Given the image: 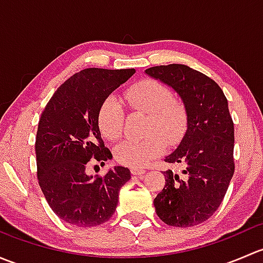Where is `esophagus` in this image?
<instances>
[{"instance_id": "1", "label": "esophagus", "mask_w": 263, "mask_h": 263, "mask_svg": "<svg viewBox=\"0 0 263 263\" xmlns=\"http://www.w3.org/2000/svg\"><path fill=\"white\" fill-rule=\"evenodd\" d=\"M131 173L134 174V176H142V174L145 173V169L137 168V166H132V168H131Z\"/></svg>"}]
</instances>
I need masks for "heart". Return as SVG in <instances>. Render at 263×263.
<instances>
[{"label": "heart", "instance_id": "heart-1", "mask_svg": "<svg viewBox=\"0 0 263 263\" xmlns=\"http://www.w3.org/2000/svg\"><path fill=\"white\" fill-rule=\"evenodd\" d=\"M126 100L135 110L147 115L142 140H124L115 150L116 160L123 165L142 166L169 146L178 144L185 134L188 113L184 104L174 99L166 85L156 80H142L132 85ZM123 107L116 97H108L98 112V127L107 140L115 141L123 131Z\"/></svg>", "mask_w": 263, "mask_h": 263}]
</instances>
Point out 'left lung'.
I'll use <instances>...</instances> for the list:
<instances>
[{"instance_id":"obj_1","label":"left lung","mask_w":263,"mask_h":263,"mask_svg":"<svg viewBox=\"0 0 263 263\" xmlns=\"http://www.w3.org/2000/svg\"><path fill=\"white\" fill-rule=\"evenodd\" d=\"M145 72L173 87L188 113L181 144L164 159L181 165L182 174L164 172L155 211L171 227H195L217 210L234 174V123L228 100L213 79L185 65L155 66Z\"/></svg>"}]
</instances>
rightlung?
Returning a JSON list of instances; mask_svg holds the SVG:
<instances>
[{
    "instance_id": "1",
    "label": "right lung",
    "mask_w": 263,
    "mask_h": 263,
    "mask_svg": "<svg viewBox=\"0 0 263 263\" xmlns=\"http://www.w3.org/2000/svg\"><path fill=\"white\" fill-rule=\"evenodd\" d=\"M135 73V68H85L55 90L39 119L35 139L38 182L47 202L63 221L97 227L115 214L131 172L115 166L105 176H87L91 161L112 158L104 146L98 112L102 103Z\"/></svg>"
}]
</instances>
